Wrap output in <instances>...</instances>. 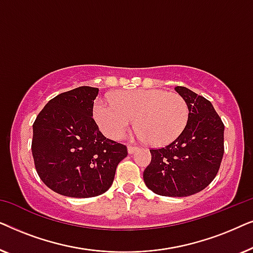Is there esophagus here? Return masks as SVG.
<instances>
[{
    "mask_svg": "<svg viewBox=\"0 0 253 253\" xmlns=\"http://www.w3.org/2000/svg\"><path fill=\"white\" fill-rule=\"evenodd\" d=\"M137 150H138L137 146H131V145H129V146H127V152H129V154L134 153V152H136Z\"/></svg>",
    "mask_w": 253,
    "mask_h": 253,
    "instance_id": "esophagus-1",
    "label": "esophagus"
}]
</instances>
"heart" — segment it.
Masks as SVG:
<instances>
[{
    "label": "heart",
    "mask_w": 253,
    "mask_h": 253,
    "mask_svg": "<svg viewBox=\"0 0 253 253\" xmlns=\"http://www.w3.org/2000/svg\"><path fill=\"white\" fill-rule=\"evenodd\" d=\"M93 116L103 133L112 139L123 137L133 119L141 139L155 146L174 141L189 121V107L183 96L162 89H136L119 92L112 101L96 99Z\"/></svg>",
    "instance_id": "obj_1"
}]
</instances>
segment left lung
Segmentation results:
<instances>
[{"label":"left lung","mask_w":253,"mask_h":253,"mask_svg":"<svg viewBox=\"0 0 253 253\" xmlns=\"http://www.w3.org/2000/svg\"><path fill=\"white\" fill-rule=\"evenodd\" d=\"M175 91L188 103V124L172 143L150 150L152 160L143 177L157 195L186 197L215 178L224 152V126L209 100L183 86Z\"/></svg>","instance_id":"8db88e82"}]
</instances>
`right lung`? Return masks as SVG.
<instances>
[{"instance_id": "add662e5", "label": "right lung", "mask_w": 253, "mask_h": 253, "mask_svg": "<svg viewBox=\"0 0 253 253\" xmlns=\"http://www.w3.org/2000/svg\"><path fill=\"white\" fill-rule=\"evenodd\" d=\"M99 88L81 86L48 101L33 123L32 154L44 184L62 196L89 198L113 184L126 146L106 138L93 120Z\"/></svg>"}]
</instances>
